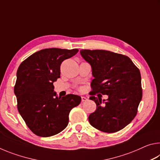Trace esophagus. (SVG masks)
Segmentation results:
<instances>
[{
  "instance_id": "obj_1",
  "label": "esophagus",
  "mask_w": 160,
  "mask_h": 160,
  "mask_svg": "<svg viewBox=\"0 0 160 160\" xmlns=\"http://www.w3.org/2000/svg\"><path fill=\"white\" fill-rule=\"evenodd\" d=\"M81 99H82V102H86L87 100H88V99H87L85 97H81Z\"/></svg>"
}]
</instances>
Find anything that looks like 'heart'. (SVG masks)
<instances>
[{"label":"heart","mask_w":160,"mask_h":160,"mask_svg":"<svg viewBox=\"0 0 160 160\" xmlns=\"http://www.w3.org/2000/svg\"><path fill=\"white\" fill-rule=\"evenodd\" d=\"M79 89H80V90H82V88H80Z\"/></svg>","instance_id":"obj_1"}]
</instances>
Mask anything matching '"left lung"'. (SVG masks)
<instances>
[{"mask_svg":"<svg viewBox=\"0 0 160 160\" xmlns=\"http://www.w3.org/2000/svg\"><path fill=\"white\" fill-rule=\"evenodd\" d=\"M91 65L92 75L90 99L97 109L89 116L90 123L104 132H116L135 118L142 97L139 69L128 56L106 50L80 51ZM99 93L98 97H95ZM102 94L109 98L101 104Z\"/></svg>","mask_w":160,"mask_h":160,"instance_id":"obj_1","label":"left lung"}]
</instances>
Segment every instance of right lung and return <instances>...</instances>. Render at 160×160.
<instances>
[{
    "mask_svg": "<svg viewBox=\"0 0 160 160\" xmlns=\"http://www.w3.org/2000/svg\"><path fill=\"white\" fill-rule=\"evenodd\" d=\"M78 51L45 48L29 56L18 68L14 87L18 112L38 136L50 137L61 132L68 124L70 110L80 104V96L58 97L53 92L62 62Z\"/></svg>",
    "mask_w": 160,
    "mask_h": 160,
    "instance_id": "add662e5",
    "label": "right lung"
}]
</instances>
